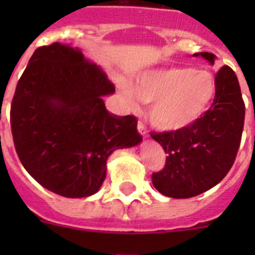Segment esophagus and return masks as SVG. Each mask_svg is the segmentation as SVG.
<instances>
[{
  "instance_id": "esophagus-1",
  "label": "esophagus",
  "mask_w": 255,
  "mask_h": 255,
  "mask_svg": "<svg viewBox=\"0 0 255 255\" xmlns=\"http://www.w3.org/2000/svg\"><path fill=\"white\" fill-rule=\"evenodd\" d=\"M138 131H139V134L141 135V136H147V135H148V130H147V128H145V125H144L143 123L138 124Z\"/></svg>"
}]
</instances>
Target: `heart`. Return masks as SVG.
<instances>
[{
    "label": "heart",
    "instance_id": "1",
    "mask_svg": "<svg viewBox=\"0 0 255 255\" xmlns=\"http://www.w3.org/2000/svg\"><path fill=\"white\" fill-rule=\"evenodd\" d=\"M126 101L152 102L148 119L163 131H177L194 125L204 116L217 96L215 75L206 69L168 66L147 70L134 78L132 87L120 83Z\"/></svg>",
    "mask_w": 255,
    "mask_h": 255
}]
</instances>
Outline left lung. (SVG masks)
I'll use <instances>...</instances> for the list:
<instances>
[{"mask_svg": "<svg viewBox=\"0 0 255 255\" xmlns=\"http://www.w3.org/2000/svg\"><path fill=\"white\" fill-rule=\"evenodd\" d=\"M209 64L216 56L194 53ZM217 96L194 125L177 131L150 132L167 153L164 168L152 175L161 194L176 199L195 197L216 186L233 167L242 140L245 105L235 73L221 67L216 75Z\"/></svg>", "mask_w": 255, "mask_h": 255, "instance_id": "1", "label": "left lung"}]
</instances>
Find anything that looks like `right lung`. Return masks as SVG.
<instances>
[{
  "label": "right lung",
  "mask_w": 255,
  "mask_h": 255,
  "mask_svg": "<svg viewBox=\"0 0 255 255\" xmlns=\"http://www.w3.org/2000/svg\"><path fill=\"white\" fill-rule=\"evenodd\" d=\"M115 85L78 47L35 49L11 103L13 144L22 166L43 188L66 198L96 194L116 149L143 138L134 116L106 110Z\"/></svg>",
  "instance_id": "add662e5"
}]
</instances>
